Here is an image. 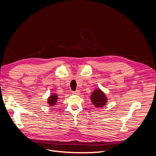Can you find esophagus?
Returning a JSON list of instances; mask_svg holds the SVG:
<instances>
[{
	"mask_svg": "<svg viewBox=\"0 0 156 156\" xmlns=\"http://www.w3.org/2000/svg\"><path fill=\"white\" fill-rule=\"evenodd\" d=\"M79 90H75V91H73L72 93L73 94H75V95H78V94H79Z\"/></svg>",
	"mask_w": 156,
	"mask_h": 156,
	"instance_id": "34e87169",
	"label": "esophagus"
}]
</instances>
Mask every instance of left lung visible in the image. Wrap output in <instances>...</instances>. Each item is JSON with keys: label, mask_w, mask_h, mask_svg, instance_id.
<instances>
[{"label": "left lung", "mask_w": 156, "mask_h": 156, "mask_svg": "<svg viewBox=\"0 0 156 156\" xmlns=\"http://www.w3.org/2000/svg\"><path fill=\"white\" fill-rule=\"evenodd\" d=\"M90 98L93 105L97 108L103 107L107 101V99L105 94L100 89L95 90L92 92Z\"/></svg>", "instance_id": "obj_1"}]
</instances>
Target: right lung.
<instances>
[{
    "instance_id": "1",
    "label": "right lung",
    "mask_w": 156,
    "mask_h": 156,
    "mask_svg": "<svg viewBox=\"0 0 156 156\" xmlns=\"http://www.w3.org/2000/svg\"><path fill=\"white\" fill-rule=\"evenodd\" d=\"M57 100H58L57 95L55 94H52L51 96H50V97L48 98V103L50 106L52 107V106L56 105Z\"/></svg>"
}]
</instances>
